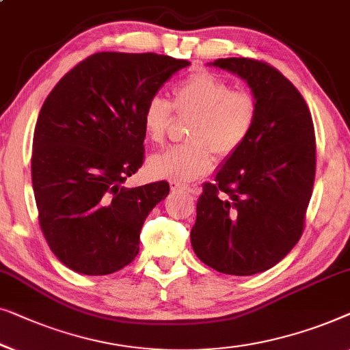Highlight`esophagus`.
Masks as SVG:
<instances>
[{"mask_svg":"<svg viewBox=\"0 0 350 350\" xmlns=\"http://www.w3.org/2000/svg\"><path fill=\"white\" fill-rule=\"evenodd\" d=\"M170 187H171V190L173 191H187V193H196V191H198V189H196V187L193 185H187V184H182V182H177V180H171L170 182Z\"/></svg>","mask_w":350,"mask_h":350,"instance_id":"esophagus-1","label":"esophagus"}]
</instances>
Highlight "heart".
Wrapping results in <instances>:
<instances>
[{"label":"heart","instance_id":"b5f03b06","mask_svg":"<svg viewBox=\"0 0 350 350\" xmlns=\"http://www.w3.org/2000/svg\"><path fill=\"white\" fill-rule=\"evenodd\" d=\"M191 116L187 144L173 146L149 161L150 173L160 179L189 182L213 168L214 152L220 157L234 154L247 139L258 114L257 100L247 90L231 88L214 72L200 71L176 83L171 105L159 95L142 109V128L147 139L161 144L173 119Z\"/></svg>","mask_w":350,"mask_h":350}]
</instances>
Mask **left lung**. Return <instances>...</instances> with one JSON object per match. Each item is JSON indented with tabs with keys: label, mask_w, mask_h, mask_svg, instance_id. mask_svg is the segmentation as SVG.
Returning a JSON list of instances; mask_svg holds the SVG:
<instances>
[{
	"label": "left lung",
	"mask_w": 350,
	"mask_h": 350,
	"mask_svg": "<svg viewBox=\"0 0 350 350\" xmlns=\"http://www.w3.org/2000/svg\"><path fill=\"white\" fill-rule=\"evenodd\" d=\"M211 65L247 82L258 114L215 182L203 185L191 247L215 271L257 274L278 265L303 234L316 177L312 117L301 93L268 63L219 58Z\"/></svg>",
	"instance_id": "8db88e82"
}]
</instances>
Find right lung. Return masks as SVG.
I'll list each match as a JSON object with an SVG mask.
<instances>
[{"label":"right lung","mask_w":350,"mask_h":350,"mask_svg":"<svg viewBox=\"0 0 350 350\" xmlns=\"http://www.w3.org/2000/svg\"><path fill=\"white\" fill-rule=\"evenodd\" d=\"M189 65L150 52H98L44 101L33 136L34 200L49 247L72 271L111 274L139 252L142 224L170 184H122L144 161L146 103Z\"/></svg>","instance_id":"right-lung-1"}]
</instances>
